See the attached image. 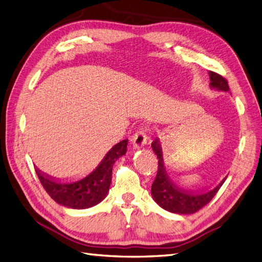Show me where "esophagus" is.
<instances>
[{"instance_id": "esophagus-1", "label": "esophagus", "mask_w": 262, "mask_h": 262, "mask_svg": "<svg viewBox=\"0 0 262 262\" xmlns=\"http://www.w3.org/2000/svg\"><path fill=\"white\" fill-rule=\"evenodd\" d=\"M146 140H147V137H146L145 132L143 130L138 131L132 138L133 147L136 148V150H139V148L143 147L146 144Z\"/></svg>"}]
</instances>
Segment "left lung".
<instances>
[{
    "mask_svg": "<svg viewBox=\"0 0 262 262\" xmlns=\"http://www.w3.org/2000/svg\"><path fill=\"white\" fill-rule=\"evenodd\" d=\"M208 75L210 79V89L228 93L229 86L227 80L223 78L221 75L215 74L213 72H209ZM151 146L153 152L159 159L158 174L152 184L151 194L155 203L163 209L169 211V213L181 215L196 213V211H199L205 205H207L213 200V197L216 195L218 189L222 187L224 182L227 179V176H225L221 183L215 187L201 190V192L183 189L172 182L171 178H169L166 172L163 159V151H162L160 140L158 138L155 139Z\"/></svg>",
    "mask_w": 262,
    "mask_h": 262,
    "instance_id": "left-lung-1",
    "label": "left lung"
}]
</instances>
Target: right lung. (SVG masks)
<instances>
[{"label":"right lung","instance_id":"obj_1","mask_svg":"<svg viewBox=\"0 0 262 262\" xmlns=\"http://www.w3.org/2000/svg\"><path fill=\"white\" fill-rule=\"evenodd\" d=\"M128 140H122L110 151L93 172L77 181H60L35 167L38 179L47 194L61 206L73 209H86L101 203L109 192L112 167L116 161L126 153Z\"/></svg>","mask_w":262,"mask_h":262}]
</instances>
